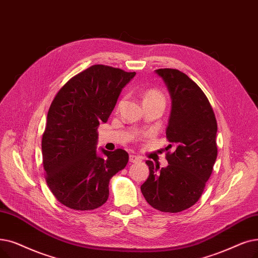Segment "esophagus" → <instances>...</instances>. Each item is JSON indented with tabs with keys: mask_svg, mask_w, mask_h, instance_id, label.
<instances>
[{
	"mask_svg": "<svg viewBox=\"0 0 258 258\" xmlns=\"http://www.w3.org/2000/svg\"><path fill=\"white\" fill-rule=\"evenodd\" d=\"M141 159L139 158L138 156L135 155H130V162L131 163H136V162H140Z\"/></svg>",
	"mask_w": 258,
	"mask_h": 258,
	"instance_id": "esophagus-1",
	"label": "esophagus"
}]
</instances>
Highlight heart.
Masks as SVG:
<instances>
[{"instance_id": "heart-1", "label": "heart", "mask_w": 258, "mask_h": 258, "mask_svg": "<svg viewBox=\"0 0 258 258\" xmlns=\"http://www.w3.org/2000/svg\"><path fill=\"white\" fill-rule=\"evenodd\" d=\"M164 101H165L164 96L159 91H157V89H154V88L148 89V91L145 92L143 95V103L144 104L155 103V102H160V103L164 104ZM121 103H122V101H120L119 106L121 105Z\"/></svg>"}]
</instances>
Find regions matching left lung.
<instances>
[{"label": "left lung", "instance_id": "1", "mask_svg": "<svg viewBox=\"0 0 258 258\" xmlns=\"http://www.w3.org/2000/svg\"><path fill=\"white\" fill-rule=\"evenodd\" d=\"M172 99L166 127L171 142L166 153L169 165L160 169L148 160L150 175L141 192L154 209L178 213L194 206L203 194L217 158V122L209 100L201 88L178 70L160 69Z\"/></svg>", "mask_w": 258, "mask_h": 258}]
</instances>
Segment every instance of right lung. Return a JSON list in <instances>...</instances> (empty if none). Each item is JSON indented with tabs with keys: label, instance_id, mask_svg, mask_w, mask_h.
Returning a JSON list of instances; mask_svg holds the SVG:
<instances>
[{
	"label": "right lung",
	"instance_id": "right-lung-1",
	"mask_svg": "<svg viewBox=\"0 0 258 258\" xmlns=\"http://www.w3.org/2000/svg\"><path fill=\"white\" fill-rule=\"evenodd\" d=\"M136 73L97 64L67 81L50 104L42 137L47 185L65 207L89 211L108 198L110 178L127 164L121 149L97 154V128L106 122L118 97Z\"/></svg>",
	"mask_w": 258,
	"mask_h": 258
}]
</instances>
